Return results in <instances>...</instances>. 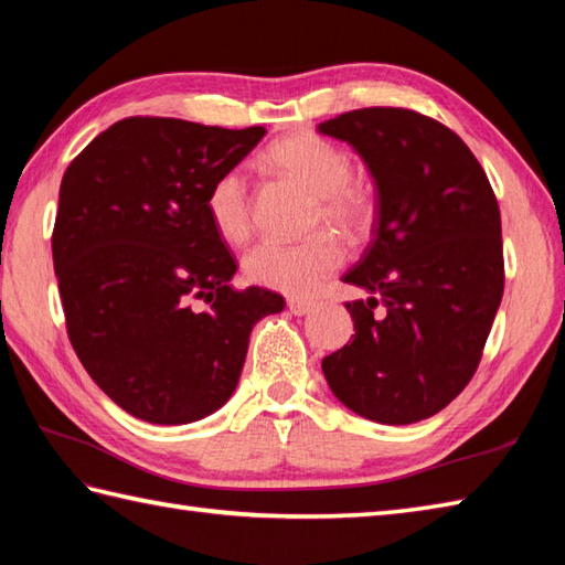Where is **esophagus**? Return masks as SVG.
Returning a JSON list of instances; mask_svg holds the SVG:
<instances>
[{"label":"esophagus","mask_w":565,"mask_h":565,"mask_svg":"<svg viewBox=\"0 0 565 565\" xmlns=\"http://www.w3.org/2000/svg\"><path fill=\"white\" fill-rule=\"evenodd\" d=\"M316 308L313 301H303V298H289V310L294 316H308Z\"/></svg>","instance_id":"obj_1"}]
</instances>
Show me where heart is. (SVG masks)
Returning <instances> with one entry per match:
<instances>
[{"instance_id":"obj_1","label":"heart","mask_w":565,"mask_h":565,"mask_svg":"<svg viewBox=\"0 0 565 565\" xmlns=\"http://www.w3.org/2000/svg\"><path fill=\"white\" fill-rule=\"evenodd\" d=\"M262 160L274 172L313 191L318 199L316 223H330L350 237L366 233L371 223V201L366 191L352 182L354 167L350 154L330 140L298 134L271 142ZM206 215L221 239L231 245L243 243L252 225L249 184L243 170H225L213 179L206 191ZM347 257L340 235L322 231L301 243H276L264 239L243 259L247 281L262 289L289 296L316 294Z\"/></svg>"}]
</instances>
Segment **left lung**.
I'll list each match as a JSON object with an SVG mask.
<instances>
[{"label": "left lung", "mask_w": 565, "mask_h": 565, "mask_svg": "<svg viewBox=\"0 0 565 565\" xmlns=\"http://www.w3.org/2000/svg\"><path fill=\"white\" fill-rule=\"evenodd\" d=\"M362 154L376 182L374 239L342 276L352 342L322 359L330 391L381 425L437 415L476 374L505 289L498 199L466 142L393 106L318 126Z\"/></svg>", "instance_id": "obj_1"}]
</instances>
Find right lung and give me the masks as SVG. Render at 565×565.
<instances>
[{"label":"right lung","mask_w":565,"mask_h":565,"mask_svg":"<svg viewBox=\"0 0 565 565\" xmlns=\"http://www.w3.org/2000/svg\"><path fill=\"white\" fill-rule=\"evenodd\" d=\"M264 134L134 116L65 170L53 264L67 334L92 381L128 415L186 425L218 411L255 322L284 310L279 294L233 289L237 264L203 206L213 179Z\"/></svg>","instance_id":"1"}]
</instances>
